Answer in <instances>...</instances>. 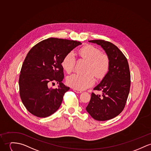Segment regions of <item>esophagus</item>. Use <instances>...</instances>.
Returning <instances> with one entry per match:
<instances>
[{
  "instance_id": "obj_1",
  "label": "esophagus",
  "mask_w": 151,
  "mask_h": 151,
  "mask_svg": "<svg viewBox=\"0 0 151 151\" xmlns=\"http://www.w3.org/2000/svg\"><path fill=\"white\" fill-rule=\"evenodd\" d=\"M73 90V91H74V92H75V93H82V92H81V91L78 90H76V89H75V88H74Z\"/></svg>"
}]
</instances>
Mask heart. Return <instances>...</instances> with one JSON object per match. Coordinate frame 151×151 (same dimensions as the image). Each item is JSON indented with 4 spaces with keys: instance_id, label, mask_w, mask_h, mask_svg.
I'll return each instance as SVG.
<instances>
[{
    "instance_id": "heart-1",
    "label": "heart",
    "mask_w": 151,
    "mask_h": 151,
    "mask_svg": "<svg viewBox=\"0 0 151 151\" xmlns=\"http://www.w3.org/2000/svg\"><path fill=\"white\" fill-rule=\"evenodd\" d=\"M81 58L88 61L85 73H73L67 77V83L70 87L83 90L93 86L95 82V77L98 79H103L108 73L110 61L109 56L101 53V50L91 45L82 47L79 50ZM76 64V58L73 52H70L63 58L62 66L64 70L70 73L74 70Z\"/></svg>"
}]
</instances>
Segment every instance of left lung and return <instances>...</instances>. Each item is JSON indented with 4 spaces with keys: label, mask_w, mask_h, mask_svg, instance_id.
Masks as SVG:
<instances>
[{
    "label": "left lung",
    "mask_w": 151,
    "mask_h": 151,
    "mask_svg": "<svg viewBox=\"0 0 151 151\" xmlns=\"http://www.w3.org/2000/svg\"><path fill=\"white\" fill-rule=\"evenodd\" d=\"M102 47L110 61V69L94 90L102 95L91 93L86 109L93 119L104 121L119 115L124 110L130 87V73L128 60L113 44L102 40L88 41Z\"/></svg>",
    "instance_id": "obj_1"
}]
</instances>
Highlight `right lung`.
<instances>
[{
  "instance_id": "right-lung-1",
  "label": "right lung",
  "mask_w": 151,
  "mask_h": 151,
  "mask_svg": "<svg viewBox=\"0 0 151 151\" xmlns=\"http://www.w3.org/2000/svg\"><path fill=\"white\" fill-rule=\"evenodd\" d=\"M81 42L50 38L37 44L28 52L21 70L19 86L26 109L40 118L50 116L60 107L64 93L70 90L64 79L63 58ZM56 81L58 88L48 87Z\"/></svg>"
}]
</instances>
